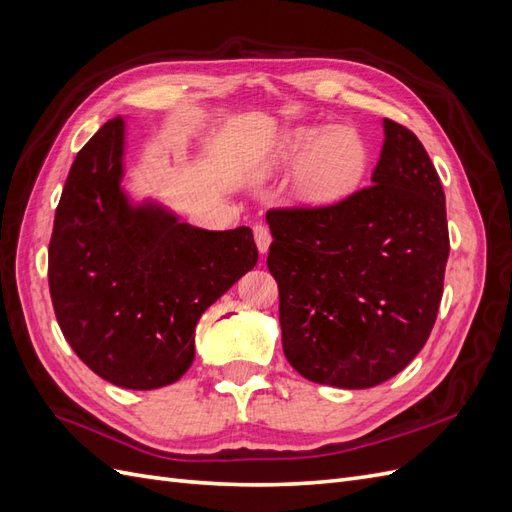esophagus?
Listing matches in <instances>:
<instances>
[{
	"label": "esophagus",
	"instance_id": "34e87169",
	"mask_svg": "<svg viewBox=\"0 0 512 512\" xmlns=\"http://www.w3.org/2000/svg\"><path fill=\"white\" fill-rule=\"evenodd\" d=\"M254 241L258 245V252L260 254H267L269 252V245H271V232L265 224H256L254 226Z\"/></svg>",
	"mask_w": 512,
	"mask_h": 512
}]
</instances>
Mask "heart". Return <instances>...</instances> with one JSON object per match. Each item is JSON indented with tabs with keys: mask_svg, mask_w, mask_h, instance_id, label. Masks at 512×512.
<instances>
[{
	"mask_svg": "<svg viewBox=\"0 0 512 512\" xmlns=\"http://www.w3.org/2000/svg\"><path fill=\"white\" fill-rule=\"evenodd\" d=\"M299 164L294 198L305 207L342 203L363 183L369 147L363 134L348 126H307L288 132L267 160L269 168Z\"/></svg>",
	"mask_w": 512,
	"mask_h": 512,
	"instance_id": "1",
	"label": "heart"
}]
</instances>
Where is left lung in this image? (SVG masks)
Masks as SVG:
<instances>
[{
  "mask_svg": "<svg viewBox=\"0 0 512 512\" xmlns=\"http://www.w3.org/2000/svg\"><path fill=\"white\" fill-rule=\"evenodd\" d=\"M282 344L307 380L369 389L421 352L442 299L448 224L414 132L384 119L371 185L331 207L267 211Z\"/></svg>",
  "mask_w": 512,
  "mask_h": 512,
  "instance_id": "1",
  "label": "left lung"
}]
</instances>
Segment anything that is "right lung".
<instances>
[{"mask_svg": "<svg viewBox=\"0 0 512 512\" xmlns=\"http://www.w3.org/2000/svg\"><path fill=\"white\" fill-rule=\"evenodd\" d=\"M123 119L76 153L55 211L49 288L76 356L134 391L177 382L194 361L196 322L258 262L252 230H203L121 188Z\"/></svg>", "mask_w": 512, "mask_h": 512, "instance_id": "1", "label": "right lung"}]
</instances>
